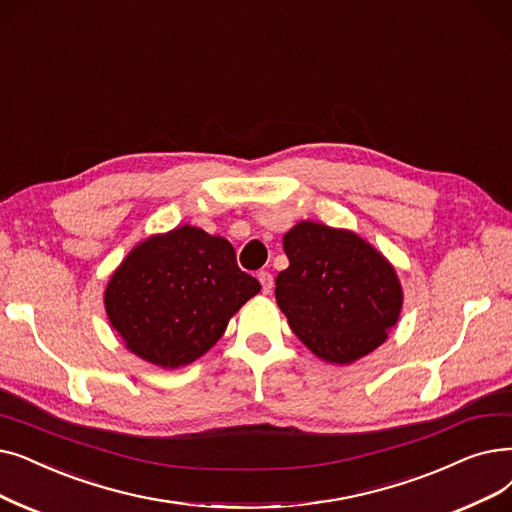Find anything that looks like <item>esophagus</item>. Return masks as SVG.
I'll return each mask as SVG.
<instances>
[{
	"label": "esophagus",
	"instance_id": "obj_1",
	"mask_svg": "<svg viewBox=\"0 0 512 512\" xmlns=\"http://www.w3.org/2000/svg\"><path fill=\"white\" fill-rule=\"evenodd\" d=\"M257 278H259V282H261L263 293H265V295L272 293V288H274V278H272V274H270V272H259Z\"/></svg>",
	"mask_w": 512,
	"mask_h": 512
}]
</instances>
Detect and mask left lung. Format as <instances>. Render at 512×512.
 Listing matches in <instances>:
<instances>
[{"label":"left lung","instance_id":"obj_1","mask_svg":"<svg viewBox=\"0 0 512 512\" xmlns=\"http://www.w3.org/2000/svg\"><path fill=\"white\" fill-rule=\"evenodd\" d=\"M288 268L276 301L288 326L330 364H351L385 343L404 293L393 265L349 230L301 221L284 234Z\"/></svg>","mask_w":512,"mask_h":512}]
</instances>
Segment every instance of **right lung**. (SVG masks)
<instances>
[{"mask_svg": "<svg viewBox=\"0 0 512 512\" xmlns=\"http://www.w3.org/2000/svg\"><path fill=\"white\" fill-rule=\"evenodd\" d=\"M261 284L236 263L234 247L201 228L154 234L110 276V324L138 358L180 368L207 353Z\"/></svg>", "mask_w": 512, "mask_h": 512, "instance_id": "right-lung-1", "label": "right lung"}]
</instances>
